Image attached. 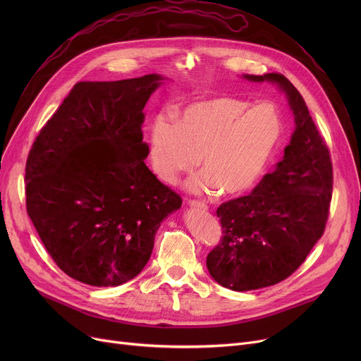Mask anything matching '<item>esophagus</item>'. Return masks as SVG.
<instances>
[{
    "label": "esophagus",
    "mask_w": 361,
    "mask_h": 361,
    "mask_svg": "<svg viewBox=\"0 0 361 361\" xmlns=\"http://www.w3.org/2000/svg\"><path fill=\"white\" fill-rule=\"evenodd\" d=\"M192 209H197V211H207V206L203 202H197V200H190L188 202Z\"/></svg>",
    "instance_id": "obj_1"
}]
</instances>
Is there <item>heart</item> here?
<instances>
[{
  "instance_id": "b5f03b06",
  "label": "heart",
  "mask_w": 361,
  "mask_h": 361,
  "mask_svg": "<svg viewBox=\"0 0 361 361\" xmlns=\"http://www.w3.org/2000/svg\"><path fill=\"white\" fill-rule=\"evenodd\" d=\"M286 135L276 105L216 97L193 102L171 116H158L149 131V161L166 184H176L200 158L203 171L185 183L195 195L241 196L267 173Z\"/></svg>"
}]
</instances>
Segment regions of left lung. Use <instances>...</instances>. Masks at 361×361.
<instances>
[{
    "label": "left lung",
    "instance_id": "obj_1",
    "mask_svg": "<svg viewBox=\"0 0 361 361\" xmlns=\"http://www.w3.org/2000/svg\"><path fill=\"white\" fill-rule=\"evenodd\" d=\"M286 93L294 131L282 161L263 176L249 196L222 203L216 216L221 243L206 267L219 286L250 291L288 278L325 231L332 197V162L300 92L282 74H243Z\"/></svg>",
    "mask_w": 361,
    "mask_h": 361
}]
</instances>
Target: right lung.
<instances>
[{"label":"right lung","mask_w":361,"mask_h":361,"mask_svg":"<svg viewBox=\"0 0 361 361\" xmlns=\"http://www.w3.org/2000/svg\"><path fill=\"white\" fill-rule=\"evenodd\" d=\"M164 80L79 82L32 146L29 218L59 268L87 286L137 276L162 221L181 207L145 164L143 108Z\"/></svg>","instance_id":"right-lung-1"}]
</instances>
